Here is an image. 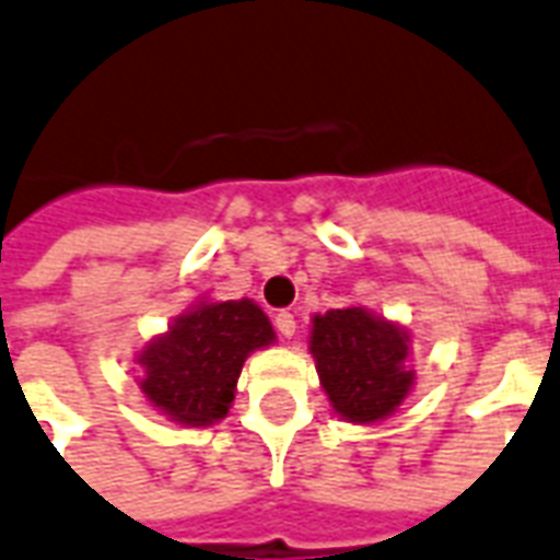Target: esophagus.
<instances>
[{
    "instance_id": "34e87169",
    "label": "esophagus",
    "mask_w": 560,
    "mask_h": 560,
    "mask_svg": "<svg viewBox=\"0 0 560 560\" xmlns=\"http://www.w3.org/2000/svg\"><path fill=\"white\" fill-rule=\"evenodd\" d=\"M276 328H279V335L293 337L296 335V319H293V314H288V311H281V314H276Z\"/></svg>"
}]
</instances>
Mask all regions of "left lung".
Listing matches in <instances>:
<instances>
[{
  "label": "left lung",
  "mask_w": 560,
  "mask_h": 560,
  "mask_svg": "<svg viewBox=\"0 0 560 560\" xmlns=\"http://www.w3.org/2000/svg\"><path fill=\"white\" fill-rule=\"evenodd\" d=\"M311 355L337 417L358 425L387 420L413 387L411 335L361 305L311 319Z\"/></svg>",
  "instance_id": "left-lung-1"
}]
</instances>
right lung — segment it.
<instances>
[{
    "label": "right lung",
    "instance_id": "right-lung-1",
    "mask_svg": "<svg viewBox=\"0 0 560 560\" xmlns=\"http://www.w3.org/2000/svg\"><path fill=\"white\" fill-rule=\"evenodd\" d=\"M270 343V317L252 299H202L143 347L140 394L178 425H213L232 408L243 361Z\"/></svg>",
    "mask_w": 560,
    "mask_h": 560
}]
</instances>
